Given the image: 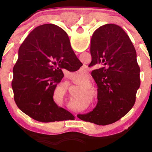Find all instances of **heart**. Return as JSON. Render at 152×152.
<instances>
[{
	"label": "heart",
	"mask_w": 152,
	"mask_h": 152,
	"mask_svg": "<svg viewBox=\"0 0 152 152\" xmlns=\"http://www.w3.org/2000/svg\"><path fill=\"white\" fill-rule=\"evenodd\" d=\"M71 77L78 82H85L88 78V73L85 68L81 67L76 72H71Z\"/></svg>",
	"instance_id": "1"
}]
</instances>
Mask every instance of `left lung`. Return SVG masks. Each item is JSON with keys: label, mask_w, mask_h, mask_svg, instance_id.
<instances>
[{"label": "left lung", "mask_w": 152, "mask_h": 152, "mask_svg": "<svg viewBox=\"0 0 152 152\" xmlns=\"http://www.w3.org/2000/svg\"><path fill=\"white\" fill-rule=\"evenodd\" d=\"M91 76L97 85L94 123H114L132 109L140 86L137 52L120 26L106 24L94 31L91 41Z\"/></svg>", "instance_id": "8db88e82"}]
</instances>
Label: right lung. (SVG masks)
I'll use <instances>...</instances> for the list:
<instances>
[{
    "label": "right lung",
    "instance_id": "obj_1",
    "mask_svg": "<svg viewBox=\"0 0 152 152\" xmlns=\"http://www.w3.org/2000/svg\"><path fill=\"white\" fill-rule=\"evenodd\" d=\"M69 50L76 58L67 34L54 24L36 27L19 48L13 69L14 100L23 112L36 121H64L70 114L53 100Z\"/></svg>",
    "mask_w": 152,
    "mask_h": 152
}]
</instances>
